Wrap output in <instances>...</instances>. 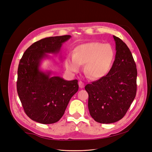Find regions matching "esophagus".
Wrapping results in <instances>:
<instances>
[{"label":"esophagus","mask_w":152,"mask_h":152,"mask_svg":"<svg viewBox=\"0 0 152 152\" xmlns=\"http://www.w3.org/2000/svg\"><path fill=\"white\" fill-rule=\"evenodd\" d=\"M78 85H79V87H80V88H84V87H85L84 83L82 82V81H80L79 82H78Z\"/></svg>","instance_id":"34e87169"}]
</instances>
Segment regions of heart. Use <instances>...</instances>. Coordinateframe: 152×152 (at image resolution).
I'll list each match as a JSON object with an SVG mask.
<instances>
[{
	"mask_svg": "<svg viewBox=\"0 0 152 152\" xmlns=\"http://www.w3.org/2000/svg\"><path fill=\"white\" fill-rule=\"evenodd\" d=\"M115 58L113 47L108 44L91 42L77 46L73 56L65 60L66 69L72 73L78 72L85 64L84 72L90 79L98 80L105 77L110 71Z\"/></svg>",
	"mask_w": 152,
	"mask_h": 152,
	"instance_id": "1",
	"label": "heart"
}]
</instances>
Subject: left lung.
Returning a JSON list of instances; mask_svg holds the SVG:
<instances>
[{"label": "left lung", "mask_w": 152, "mask_h": 152, "mask_svg": "<svg viewBox=\"0 0 152 152\" xmlns=\"http://www.w3.org/2000/svg\"><path fill=\"white\" fill-rule=\"evenodd\" d=\"M115 55L108 74L87 84L90 114L96 122L112 124L122 119L137 93V70L132 54L125 43L113 35Z\"/></svg>", "instance_id": "8db88e82"}]
</instances>
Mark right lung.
I'll return each mask as SVG.
<instances>
[{
    "label": "right lung",
    "instance_id": "add662e5",
    "mask_svg": "<svg viewBox=\"0 0 152 152\" xmlns=\"http://www.w3.org/2000/svg\"><path fill=\"white\" fill-rule=\"evenodd\" d=\"M70 35L41 39L30 45L20 59L17 90L27 116L42 124H54L62 118L72 96L78 90V80H65L51 76V70L40 69L47 53L57 54Z\"/></svg>",
    "mask_w": 152,
    "mask_h": 152
}]
</instances>
